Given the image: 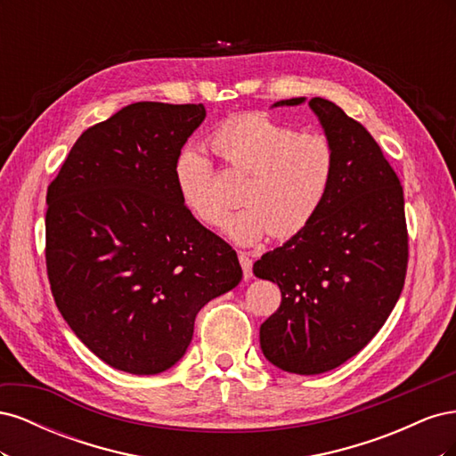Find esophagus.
Instances as JSON below:
<instances>
[{"label": "esophagus", "instance_id": "esophagus-1", "mask_svg": "<svg viewBox=\"0 0 456 456\" xmlns=\"http://www.w3.org/2000/svg\"><path fill=\"white\" fill-rule=\"evenodd\" d=\"M238 256H240V265L243 268V278L251 280L253 278V260L249 258V255H247L245 251H240Z\"/></svg>", "mask_w": 456, "mask_h": 456}]
</instances>
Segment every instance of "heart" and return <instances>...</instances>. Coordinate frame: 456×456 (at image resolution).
<instances>
[{
  "label": "heart",
  "instance_id": "b5f03b06",
  "mask_svg": "<svg viewBox=\"0 0 456 456\" xmlns=\"http://www.w3.org/2000/svg\"><path fill=\"white\" fill-rule=\"evenodd\" d=\"M209 146L232 173L243 175V203L224 220L228 238L241 245L268 233L289 240L306 230L329 198L337 151L322 133H298L266 116H240L220 126ZM178 198L201 224L216 226L228 203L216 190V171L203 151L186 146L173 167Z\"/></svg>",
  "mask_w": 456,
  "mask_h": 456
}]
</instances>
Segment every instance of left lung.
Here are the masks:
<instances>
[{
	"instance_id": "1",
	"label": "left lung",
	"mask_w": 456,
	"mask_h": 456,
	"mask_svg": "<svg viewBox=\"0 0 456 456\" xmlns=\"http://www.w3.org/2000/svg\"><path fill=\"white\" fill-rule=\"evenodd\" d=\"M308 104L337 151L333 188L306 230L253 266L281 291L260 325V348L297 375H320L367 346L403 291L409 262L403 188L380 146L335 102Z\"/></svg>"
}]
</instances>
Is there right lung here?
I'll return each instance as SVG.
<instances>
[{
	"mask_svg": "<svg viewBox=\"0 0 456 456\" xmlns=\"http://www.w3.org/2000/svg\"><path fill=\"white\" fill-rule=\"evenodd\" d=\"M203 119V104H129L81 133L47 188L54 305L94 355L131 375L173 367L198 312L243 275L175 186V159Z\"/></svg>",
	"mask_w": 456,
	"mask_h": 456,
	"instance_id": "obj_1",
	"label": "right lung"
}]
</instances>
